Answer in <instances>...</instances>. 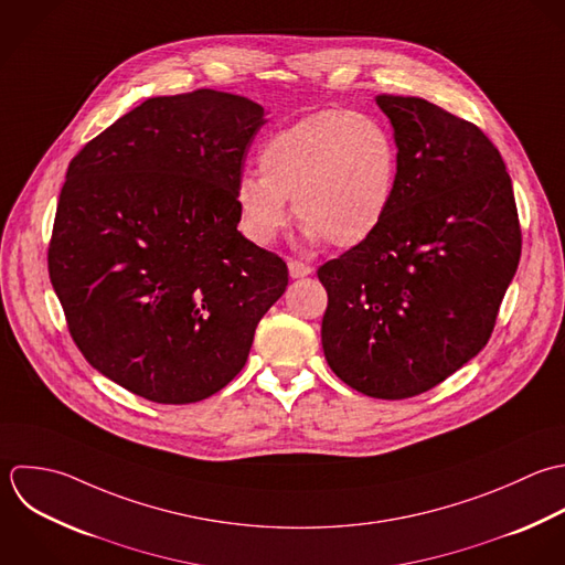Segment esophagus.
Wrapping results in <instances>:
<instances>
[{
  "label": "esophagus",
  "mask_w": 565,
  "mask_h": 565,
  "mask_svg": "<svg viewBox=\"0 0 565 565\" xmlns=\"http://www.w3.org/2000/svg\"><path fill=\"white\" fill-rule=\"evenodd\" d=\"M312 270H315L312 266H308V264H303V262H299V259H290V262H288V273H290L292 279L306 277V275H310Z\"/></svg>",
  "instance_id": "34e87169"
}]
</instances>
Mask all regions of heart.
Wrapping results in <instances>:
<instances>
[{
    "label": "heart",
    "instance_id": "obj_1",
    "mask_svg": "<svg viewBox=\"0 0 565 565\" xmlns=\"http://www.w3.org/2000/svg\"><path fill=\"white\" fill-rule=\"evenodd\" d=\"M262 175L246 173L235 186L242 231L270 244L288 224L286 200L306 237L339 248L367 242L385 222L401 153L392 131L370 114L328 109L299 118L259 149Z\"/></svg>",
    "mask_w": 565,
    "mask_h": 565
}]
</instances>
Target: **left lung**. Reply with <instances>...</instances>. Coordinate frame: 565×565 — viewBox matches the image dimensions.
Returning <instances> with one entry per match:
<instances>
[{
  "mask_svg": "<svg viewBox=\"0 0 565 565\" xmlns=\"http://www.w3.org/2000/svg\"><path fill=\"white\" fill-rule=\"evenodd\" d=\"M376 103L394 127L398 186L381 228L317 270L321 343L345 385L401 401L489 343L522 228L507 164L478 125L418 96Z\"/></svg>",
  "mask_w": 565,
  "mask_h": 565,
  "instance_id": "left-lung-1",
  "label": "left lung"
}]
</instances>
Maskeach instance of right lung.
<instances>
[{
    "label": "right lung",
    "instance_id": "add662e5",
    "mask_svg": "<svg viewBox=\"0 0 565 565\" xmlns=\"http://www.w3.org/2000/svg\"><path fill=\"white\" fill-rule=\"evenodd\" d=\"M262 125L237 94L156 96L70 160L50 281L85 361L136 396L186 405L226 387L288 286L286 262L237 231Z\"/></svg>",
    "mask_w": 565,
    "mask_h": 565
}]
</instances>
